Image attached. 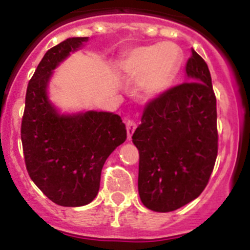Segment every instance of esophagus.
I'll list each match as a JSON object with an SVG mask.
<instances>
[{"label": "esophagus", "mask_w": 250, "mask_h": 250, "mask_svg": "<svg viewBox=\"0 0 250 250\" xmlns=\"http://www.w3.org/2000/svg\"><path fill=\"white\" fill-rule=\"evenodd\" d=\"M137 128V123L134 121H128L127 122V134H128V139L132 138L133 133L136 130Z\"/></svg>", "instance_id": "34e87169"}]
</instances>
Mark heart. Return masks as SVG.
I'll list each match as a JSON object with an SVG mask.
<instances>
[{"label":"heart","instance_id":"obj_1","mask_svg":"<svg viewBox=\"0 0 250 250\" xmlns=\"http://www.w3.org/2000/svg\"><path fill=\"white\" fill-rule=\"evenodd\" d=\"M183 51L174 43H157L130 49L118 62L125 79L138 81L144 96L158 97L167 92L178 76Z\"/></svg>","mask_w":250,"mask_h":250}]
</instances>
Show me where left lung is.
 <instances>
[{
  "label": "left lung",
  "mask_w": 250,
  "mask_h": 250,
  "mask_svg": "<svg viewBox=\"0 0 250 250\" xmlns=\"http://www.w3.org/2000/svg\"><path fill=\"white\" fill-rule=\"evenodd\" d=\"M191 53L185 83L146 104L132 137L139 150V197L155 212L175 211L197 199L217 158L211 74L205 60Z\"/></svg>",
  "instance_id": "obj_1"
}]
</instances>
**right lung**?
Returning a JSON list of instances; mask_svg holds the SVG:
<instances>
[{
	"label": "right lung",
	"mask_w": 250,
	"mask_h": 250,
	"mask_svg": "<svg viewBox=\"0 0 250 250\" xmlns=\"http://www.w3.org/2000/svg\"><path fill=\"white\" fill-rule=\"evenodd\" d=\"M87 41L67 38L46 51L28 83L21 128L30 179L49 200L65 207L85 206L96 197L104 162L127 139L118 114L62 113L49 99L54 70Z\"/></svg>",
	"instance_id": "right-lung-1"
}]
</instances>
